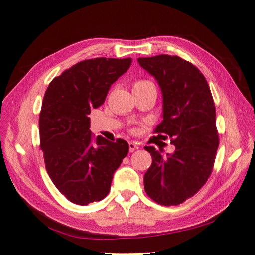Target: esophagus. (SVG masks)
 Instances as JSON below:
<instances>
[{
  "label": "esophagus",
  "instance_id": "obj_1",
  "mask_svg": "<svg viewBox=\"0 0 255 255\" xmlns=\"http://www.w3.org/2000/svg\"><path fill=\"white\" fill-rule=\"evenodd\" d=\"M128 149H130V152H133V151L139 149V146H137L135 142H128Z\"/></svg>",
  "mask_w": 255,
  "mask_h": 255
}]
</instances>
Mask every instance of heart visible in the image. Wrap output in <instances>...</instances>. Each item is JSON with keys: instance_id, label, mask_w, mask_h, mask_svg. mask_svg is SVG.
<instances>
[{"instance_id": "heart-1", "label": "heart", "mask_w": 255, "mask_h": 255, "mask_svg": "<svg viewBox=\"0 0 255 255\" xmlns=\"http://www.w3.org/2000/svg\"><path fill=\"white\" fill-rule=\"evenodd\" d=\"M152 83L149 82V80H144V79H139V80H135L134 83H133V91L134 89H139V88H143L146 86H151Z\"/></svg>"}]
</instances>
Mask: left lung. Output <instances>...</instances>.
Returning <instances> with one entry per match:
<instances>
[{"label":"left lung","instance_id":"obj_1","mask_svg":"<svg viewBox=\"0 0 255 255\" xmlns=\"http://www.w3.org/2000/svg\"><path fill=\"white\" fill-rule=\"evenodd\" d=\"M162 93V122L155 133L167 134L173 153L144 146L152 164L144 175V189L163 206L179 205L197 193L211 176L218 148L215 104L206 78L189 61L159 55L137 59ZM167 137V136H166Z\"/></svg>","mask_w":255,"mask_h":255}]
</instances>
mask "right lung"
Masks as SVG:
<instances>
[{
    "label": "right lung",
    "instance_id": "add662e5",
    "mask_svg": "<svg viewBox=\"0 0 255 255\" xmlns=\"http://www.w3.org/2000/svg\"><path fill=\"white\" fill-rule=\"evenodd\" d=\"M131 62V58L83 60L53 78L44 94L40 146L49 177L71 203L85 206L105 198L128 152V143L122 139L94 137L88 115L104 103L111 85Z\"/></svg>",
    "mask_w": 255,
    "mask_h": 255
}]
</instances>
